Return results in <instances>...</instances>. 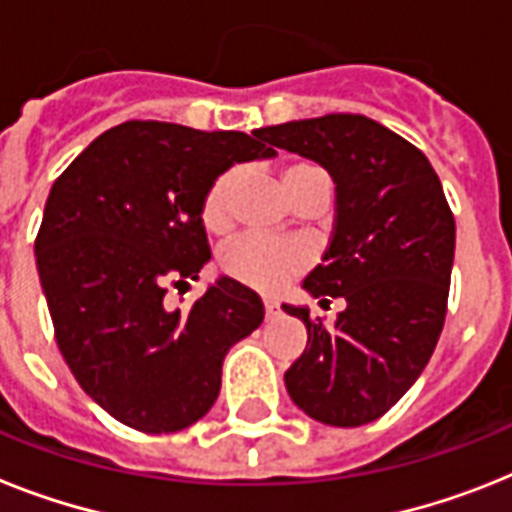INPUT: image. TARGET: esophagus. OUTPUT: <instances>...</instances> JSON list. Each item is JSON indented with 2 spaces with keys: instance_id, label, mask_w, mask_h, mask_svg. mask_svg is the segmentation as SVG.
<instances>
[{
  "instance_id": "esophagus-1",
  "label": "esophagus",
  "mask_w": 512,
  "mask_h": 512,
  "mask_svg": "<svg viewBox=\"0 0 512 512\" xmlns=\"http://www.w3.org/2000/svg\"><path fill=\"white\" fill-rule=\"evenodd\" d=\"M265 316H268V319H271V316H276V313H279V303H273V300H265Z\"/></svg>"
}]
</instances>
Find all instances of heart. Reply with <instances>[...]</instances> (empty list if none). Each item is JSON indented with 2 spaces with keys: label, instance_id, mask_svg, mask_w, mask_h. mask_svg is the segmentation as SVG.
<instances>
[{
  "label": "heart",
  "instance_id": "obj_1",
  "mask_svg": "<svg viewBox=\"0 0 512 512\" xmlns=\"http://www.w3.org/2000/svg\"><path fill=\"white\" fill-rule=\"evenodd\" d=\"M321 172L313 164H292L284 172V185L292 196V188L300 177ZM239 183V172L228 170L217 175L201 199V223L212 233H223L233 220V191ZM311 263V252L300 241L265 239L257 233L236 236L220 249V268L228 279L239 281L257 292H279L292 276L303 273Z\"/></svg>",
  "mask_w": 512,
  "mask_h": 512
}]
</instances>
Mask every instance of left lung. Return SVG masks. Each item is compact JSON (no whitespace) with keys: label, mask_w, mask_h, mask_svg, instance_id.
<instances>
[{"label":"left lung","mask_w":512,"mask_h":512,"mask_svg":"<svg viewBox=\"0 0 512 512\" xmlns=\"http://www.w3.org/2000/svg\"><path fill=\"white\" fill-rule=\"evenodd\" d=\"M268 146L319 162L337 183V223L324 263L303 287L342 297L327 327L308 308V345L284 374L308 417L358 428L377 420L412 388L436 350L454 263V215L420 148L361 114L276 124Z\"/></svg>","instance_id":"8db88e82"}]
</instances>
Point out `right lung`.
Wrapping results in <instances>:
<instances>
[{
    "mask_svg": "<svg viewBox=\"0 0 512 512\" xmlns=\"http://www.w3.org/2000/svg\"><path fill=\"white\" fill-rule=\"evenodd\" d=\"M167 122H124L52 183L36 268L55 342L84 393L140 433H175L212 409L223 358L263 324L260 297L220 279L188 311L209 260L201 199L231 164L273 156L263 138Z\"/></svg>",
    "mask_w": 512,
    "mask_h": 512,
    "instance_id": "add662e5",
    "label": "right lung"
}]
</instances>
